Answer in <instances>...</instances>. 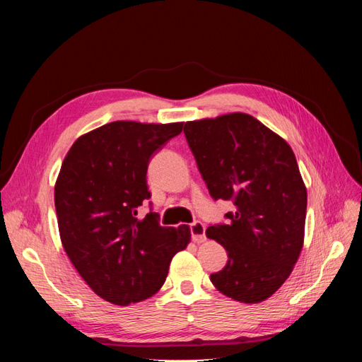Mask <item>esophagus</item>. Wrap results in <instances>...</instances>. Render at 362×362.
Wrapping results in <instances>:
<instances>
[{"label":"esophagus","mask_w":362,"mask_h":362,"mask_svg":"<svg viewBox=\"0 0 362 362\" xmlns=\"http://www.w3.org/2000/svg\"><path fill=\"white\" fill-rule=\"evenodd\" d=\"M190 233L194 243H204L206 237H205V226L202 222H194L190 225Z\"/></svg>","instance_id":"1"}]
</instances>
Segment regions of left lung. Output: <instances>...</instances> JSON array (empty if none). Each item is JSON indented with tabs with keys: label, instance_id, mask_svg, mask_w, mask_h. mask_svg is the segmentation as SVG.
Listing matches in <instances>:
<instances>
[{
	"label": "left lung",
	"instance_id": "left-lung-1",
	"mask_svg": "<svg viewBox=\"0 0 362 362\" xmlns=\"http://www.w3.org/2000/svg\"><path fill=\"white\" fill-rule=\"evenodd\" d=\"M184 134L214 201H231L228 223L206 237L228 252L210 276L222 294L243 303L266 300L290 276L303 246L306 187L286 140L246 113L190 120Z\"/></svg>",
	"mask_w": 362,
	"mask_h": 362
}]
</instances>
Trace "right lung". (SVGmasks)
<instances>
[{
	"mask_svg": "<svg viewBox=\"0 0 362 362\" xmlns=\"http://www.w3.org/2000/svg\"><path fill=\"white\" fill-rule=\"evenodd\" d=\"M182 122L116 120L74 141L54 187L59 233L80 276L104 300L125 306L156 294L190 228L161 226L157 213L137 217L151 198V157Z\"/></svg>",
	"mask_w": 362,
	"mask_h": 362,
	"instance_id": "right-lung-1",
	"label": "right lung"
}]
</instances>
